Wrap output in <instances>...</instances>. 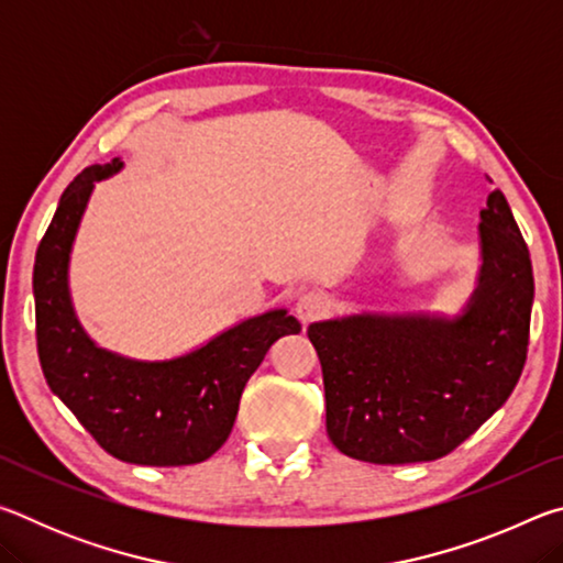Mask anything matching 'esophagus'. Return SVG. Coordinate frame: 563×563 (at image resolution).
I'll list each match as a JSON object with an SVG mask.
<instances>
[{"mask_svg": "<svg viewBox=\"0 0 563 563\" xmlns=\"http://www.w3.org/2000/svg\"><path fill=\"white\" fill-rule=\"evenodd\" d=\"M330 308V298L325 292L320 290H310V292H302L298 302H295V312H298V318L302 322H310L320 318L322 312H325Z\"/></svg>", "mask_w": 563, "mask_h": 563, "instance_id": "esophagus-1", "label": "esophagus"}]
</instances>
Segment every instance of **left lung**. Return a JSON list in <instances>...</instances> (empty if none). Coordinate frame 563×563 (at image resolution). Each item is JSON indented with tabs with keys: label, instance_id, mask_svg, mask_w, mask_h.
Returning <instances> with one entry per match:
<instances>
[{
	"label": "left lung",
	"instance_id": "left-lung-1",
	"mask_svg": "<svg viewBox=\"0 0 563 563\" xmlns=\"http://www.w3.org/2000/svg\"><path fill=\"white\" fill-rule=\"evenodd\" d=\"M479 271L454 316L360 310L310 322L325 424L342 454L432 462L474 434L517 387L529 345L533 273L499 188L479 213Z\"/></svg>",
	"mask_w": 563,
	"mask_h": 563
}]
</instances>
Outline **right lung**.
<instances>
[{"mask_svg":"<svg viewBox=\"0 0 563 563\" xmlns=\"http://www.w3.org/2000/svg\"><path fill=\"white\" fill-rule=\"evenodd\" d=\"M121 168L123 161L113 158L81 170L62 194L36 251L42 369L52 393L111 456L144 466L196 464L221 450L245 383L273 342L300 332V322L288 316V308H273L166 360H139L101 347L74 310L69 265L93 188Z\"/></svg>","mask_w":563,"mask_h":563,"instance_id":"obj_1","label":"right lung"}]
</instances>
